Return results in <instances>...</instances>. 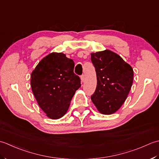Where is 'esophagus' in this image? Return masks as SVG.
I'll list each match as a JSON object with an SVG mask.
<instances>
[{"mask_svg":"<svg viewBox=\"0 0 159 159\" xmlns=\"http://www.w3.org/2000/svg\"><path fill=\"white\" fill-rule=\"evenodd\" d=\"M86 80V77L84 75H82L81 76V81H82V82H84V81Z\"/></svg>","mask_w":159,"mask_h":159,"instance_id":"esophagus-1","label":"esophagus"}]
</instances>
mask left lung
<instances>
[{"instance_id": "8db88e82", "label": "left lung", "mask_w": 159, "mask_h": 159, "mask_svg": "<svg viewBox=\"0 0 159 159\" xmlns=\"http://www.w3.org/2000/svg\"><path fill=\"white\" fill-rule=\"evenodd\" d=\"M90 56L98 81L91 100L100 113L113 114L127 99L133 82V69L121 56L110 50Z\"/></svg>"}]
</instances>
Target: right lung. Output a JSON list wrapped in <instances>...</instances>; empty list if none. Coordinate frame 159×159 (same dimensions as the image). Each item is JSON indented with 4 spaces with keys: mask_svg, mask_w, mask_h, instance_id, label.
Returning <instances> with one entry per match:
<instances>
[{
    "mask_svg": "<svg viewBox=\"0 0 159 159\" xmlns=\"http://www.w3.org/2000/svg\"><path fill=\"white\" fill-rule=\"evenodd\" d=\"M74 66L73 60L65 54L53 52L42 59L32 71V92L48 118L62 117L81 86L80 78L73 72Z\"/></svg>",
    "mask_w": 159,
    "mask_h": 159,
    "instance_id": "right-lung-1",
    "label": "right lung"
}]
</instances>
